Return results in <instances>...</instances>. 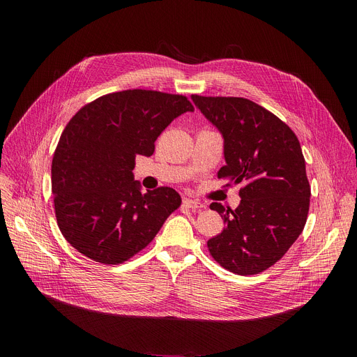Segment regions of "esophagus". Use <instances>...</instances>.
<instances>
[{
  "label": "esophagus",
  "instance_id": "esophagus-1",
  "mask_svg": "<svg viewBox=\"0 0 357 357\" xmlns=\"http://www.w3.org/2000/svg\"><path fill=\"white\" fill-rule=\"evenodd\" d=\"M183 205L185 207H188L191 210H197V208H205V205L201 204L199 201L191 199V198H183Z\"/></svg>",
  "mask_w": 357,
  "mask_h": 357
}]
</instances>
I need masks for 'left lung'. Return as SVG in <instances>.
I'll return each mask as SVG.
<instances>
[{
	"label": "left lung",
	"mask_w": 357,
	"mask_h": 357,
	"mask_svg": "<svg viewBox=\"0 0 357 357\" xmlns=\"http://www.w3.org/2000/svg\"><path fill=\"white\" fill-rule=\"evenodd\" d=\"M192 101L224 137L226 186L243 183L236 210L213 202L226 229L210 238L213 259L237 275H256L282 257L303 233L311 186L305 159L291 127L261 105L240 97Z\"/></svg>",
	"instance_id": "1"
}]
</instances>
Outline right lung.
Returning a JSON list of instances; mask_svg holds the SVG:
<instances>
[{"mask_svg": "<svg viewBox=\"0 0 357 357\" xmlns=\"http://www.w3.org/2000/svg\"><path fill=\"white\" fill-rule=\"evenodd\" d=\"M194 111L185 96L152 89L111 92L85 104L62 131L52 160L56 221L84 256L120 265L147 248L181 205L169 186L143 194L136 156L178 116Z\"/></svg>", "mask_w": 357, "mask_h": 357, "instance_id": "right-lung-1", "label": "right lung"}]
</instances>
